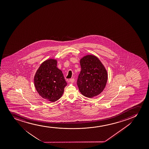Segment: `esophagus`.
Here are the masks:
<instances>
[{
	"label": "esophagus",
	"instance_id": "esophagus-1",
	"mask_svg": "<svg viewBox=\"0 0 149 149\" xmlns=\"http://www.w3.org/2000/svg\"><path fill=\"white\" fill-rule=\"evenodd\" d=\"M74 79H70V81L71 83H73V82H74Z\"/></svg>",
	"mask_w": 149,
	"mask_h": 149
}]
</instances>
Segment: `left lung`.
<instances>
[{
  "label": "left lung",
  "mask_w": 149,
  "mask_h": 149,
  "mask_svg": "<svg viewBox=\"0 0 149 149\" xmlns=\"http://www.w3.org/2000/svg\"><path fill=\"white\" fill-rule=\"evenodd\" d=\"M81 71L77 79L79 91L86 97L93 98L104 89L108 79L106 68L94 55H87L80 60Z\"/></svg>",
  "instance_id": "1"
}]
</instances>
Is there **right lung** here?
<instances>
[{
	"instance_id": "obj_1",
	"label": "right lung",
	"mask_w": 149,
	"mask_h": 149,
	"mask_svg": "<svg viewBox=\"0 0 149 149\" xmlns=\"http://www.w3.org/2000/svg\"><path fill=\"white\" fill-rule=\"evenodd\" d=\"M56 65L57 60H46L41 63L34 78L35 87L39 94L52 102L62 97L67 85L63 74Z\"/></svg>"
}]
</instances>
